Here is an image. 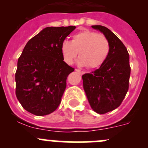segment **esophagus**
I'll return each mask as SVG.
<instances>
[{"mask_svg": "<svg viewBox=\"0 0 148 148\" xmlns=\"http://www.w3.org/2000/svg\"><path fill=\"white\" fill-rule=\"evenodd\" d=\"M75 71H77V72H78L80 75H82V74H84V71H82L81 70H79V69H75Z\"/></svg>", "mask_w": 148, "mask_h": 148, "instance_id": "esophagus-1", "label": "esophagus"}]
</instances>
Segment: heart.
<instances>
[{
    "label": "heart",
    "mask_w": 148,
    "mask_h": 148,
    "mask_svg": "<svg viewBox=\"0 0 148 148\" xmlns=\"http://www.w3.org/2000/svg\"><path fill=\"white\" fill-rule=\"evenodd\" d=\"M110 51L108 39L95 31L85 30L73 36L71 41L64 40L61 44L64 60L71 64L79 51L78 64L96 69L107 60Z\"/></svg>",
    "instance_id": "obj_1"
}]
</instances>
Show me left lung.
I'll list each match as a JSON object with an SVG mask.
<instances>
[{
	"label": "left lung",
	"instance_id": "8db88e82",
	"mask_svg": "<svg viewBox=\"0 0 148 148\" xmlns=\"http://www.w3.org/2000/svg\"><path fill=\"white\" fill-rule=\"evenodd\" d=\"M108 39L110 51L107 60L98 69L82 75L83 87L92 110L105 114L115 110L123 101L130 76V56L126 47L110 29L92 26Z\"/></svg>",
	"mask_w": 148,
	"mask_h": 148
}]
</instances>
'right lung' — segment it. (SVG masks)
<instances>
[{
  "mask_svg": "<svg viewBox=\"0 0 148 148\" xmlns=\"http://www.w3.org/2000/svg\"><path fill=\"white\" fill-rule=\"evenodd\" d=\"M76 26L46 27L28 41L18 60L16 95L22 107L37 116L57 109L74 71L64 62L61 44Z\"/></svg>",
  "mask_w": 148,
  "mask_h": 148,
  "instance_id": "add662e5",
  "label": "right lung"
}]
</instances>
